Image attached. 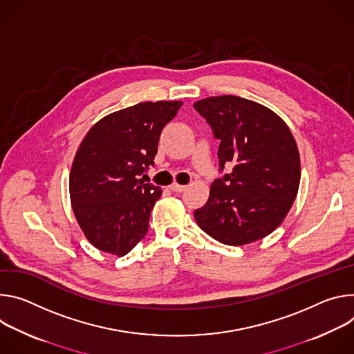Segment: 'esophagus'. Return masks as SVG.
<instances>
[{
	"label": "esophagus",
	"mask_w": 354,
	"mask_h": 354,
	"mask_svg": "<svg viewBox=\"0 0 354 354\" xmlns=\"http://www.w3.org/2000/svg\"><path fill=\"white\" fill-rule=\"evenodd\" d=\"M170 188H171L173 191H176V192H183V191H185L187 185H180V184L174 183V184H171V185H170Z\"/></svg>",
	"instance_id": "obj_1"
}]
</instances>
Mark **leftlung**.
<instances>
[{
    "label": "left lung",
    "instance_id": "left-lung-1",
    "mask_svg": "<svg viewBox=\"0 0 354 354\" xmlns=\"http://www.w3.org/2000/svg\"><path fill=\"white\" fill-rule=\"evenodd\" d=\"M194 108L221 140L219 170L232 166L212 183L195 221L229 246L266 238L283 223L299 187V151L290 128L267 106L236 95L208 97Z\"/></svg>",
    "mask_w": 354,
    "mask_h": 354
}]
</instances>
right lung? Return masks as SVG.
Wrapping results in <instances>:
<instances>
[{
	"mask_svg": "<svg viewBox=\"0 0 354 354\" xmlns=\"http://www.w3.org/2000/svg\"><path fill=\"white\" fill-rule=\"evenodd\" d=\"M181 101L140 102L112 112L87 132L70 170L74 216L101 252L125 256L147 233L162 188L139 176L153 165L163 128Z\"/></svg>",
	"mask_w": 354,
	"mask_h": 354,
	"instance_id": "obj_1",
	"label": "right lung"
}]
</instances>
